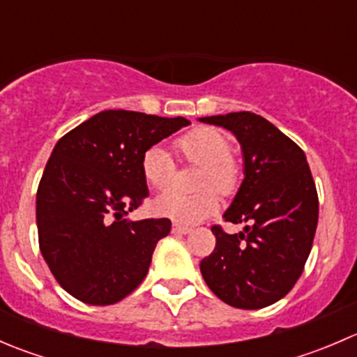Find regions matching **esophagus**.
Instances as JSON below:
<instances>
[{
    "label": "esophagus",
    "instance_id": "esophagus-1",
    "mask_svg": "<svg viewBox=\"0 0 357 357\" xmlns=\"http://www.w3.org/2000/svg\"><path fill=\"white\" fill-rule=\"evenodd\" d=\"M190 231H192V228L186 225H181V222H174L172 225V233H176V235H186Z\"/></svg>",
    "mask_w": 357,
    "mask_h": 357
}]
</instances>
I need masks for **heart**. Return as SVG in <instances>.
<instances>
[{"instance_id":"heart-1","label":"heart","mask_w":357,"mask_h":357,"mask_svg":"<svg viewBox=\"0 0 357 357\" xmlns=\"http://www.w3.org/2000/svg\"><path fill=\"white\" fill-rule=\"evenodd\" d=\"M174 149L183 160L200 164L195 193L169 192L158 197L153 208L158 215L183 225H195L219 208L221 195H231L240 183V165L231 155L228 136L214 128H195L176 138ZM176 162L164 146H150L142 157V174L150 188L165 192L172 185Z\"/></svg>"}]
</instances>
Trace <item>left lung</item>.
<instances>
[{"label":"left lung","mask_w":357,"mask_h":357,"mask_svg":"<svg viewBox=\"0 0 357 357\" xmlns=\"http://www.w3.org/2000/svg\"><path fill=\"white\" fill-rule=\"evenodd\" d=\"M242 143L245 178L225 221L247 225L228 235L212 226L215 248L200 262L208 289L238 309H262L294 289L318 226V192L301 146L252 112L202 117Z\"/></svg>","instance_id":"left-lung-1"}]
</instances>
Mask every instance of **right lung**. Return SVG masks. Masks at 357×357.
<instances>
[{"mask_svg": "<svg viewBox=\"0 0 357 357\" xmlns=\"http://www.w3.org/2000/svg\"><path fill=\"white\" fill-rule=\"evenodd\" d=\"M185 117L103 110L59 139L36 197L39 248L56 282L84 304L128 297L149 273L171 221L126 215L149 197L142 157Z\"/></svg>", "mask_w": 357, "mask_h": 357, "instance_id": "right-lung-1", "label": "right lung"}]
</instances>
